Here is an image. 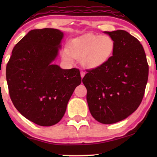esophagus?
Segmentation results:
<instances>
[{
	"instance_id": "34e87169",
	"label": "esophagus",
	"mask_w": 157,
	"mask_h": 157,
	"mask_svg": "<svg viewBox=\"0 0 157 157\" xmlns=\"http://www.w3.org/2000/svg\"><path fill=\"white\" fill-rule=\"evenodd\" d=\"M80 74H81V78H83V77L85 76V72H84V71H81Z\"/></svg>"
}]
</instances>
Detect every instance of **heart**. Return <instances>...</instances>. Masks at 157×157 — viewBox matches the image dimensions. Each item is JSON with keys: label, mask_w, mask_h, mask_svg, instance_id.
Listing matches in <instances>:
<instances>
[{"label": "heart", "mask_w": 157, "mask_h": 157, "mask_svg": "<svg viewBox=\"0 0 157 157\" xmlns=\"http://www.w3.org/2000/svg\"><path fill=\"white\" fill-rule=\"evenodd\" d=\"M114 50L115 42L111 36L89 33L68 42L63 57L67 61H71V57L80 59L84 67L94 68L106 63Z\"/></svg>", "instance_id": "b5f03b06"}]
</instances>
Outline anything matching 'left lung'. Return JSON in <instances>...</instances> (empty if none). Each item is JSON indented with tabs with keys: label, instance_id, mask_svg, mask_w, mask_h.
Returning a JSON list of instances; mask_svg holds the SVG:
<instances>
[{
	"label": "left lung",
	"instance_id": "obj_1",
	"mask_svg": "<svg viewBox=\"0 0 157 157\" xmlns=\"http://www.w3.org/2000/svg\"><path fill=\"white\" fill-rule=\"evenodd\" d=\"M115 50L106 63L87 69L82 79L92 117L101 124L121 121L136 110L144 95L149 65L142 45L123 30L105 31Z\"/></svg>",
	"mask_w": 157,
	"mask_h": 157
}]
</instances>
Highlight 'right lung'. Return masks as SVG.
<instances>
[{"mask_svg":"<svg viewBox=\"0 0 157 157\" xmlns=\"http://www.w3.org/2000/svg\"><path fill=\"white\" fill-rule=\"evenodd\" d=\"M63 33L58 29L29 31L16 44L6 66L10 97L17 110L39 126L61 121L68 102L81 83L78 68L52 64Z\"/></svg>","mask_w":157,"mask_h":157,"instance_id":"right-lung-1","label":"right lung"}]
</instances>
